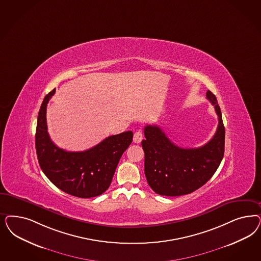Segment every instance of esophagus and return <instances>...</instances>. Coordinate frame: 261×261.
Returning a JSON list of instances; mask_svg holds the SVG:
<instances>
[{
  "label": "esophagus",
  "mask_w": 261,
  "mask_h": 261,
  "mask_svg": "<svg viewBox=\"0 0 261 261\" xmlns=\"http://www.w3.org/2000/svg\"><path fill=\"white\" fill-rule=\"evenodd\" d=\"M142 139H143V134H142V132H141V130L136 132L135 135H134V142H135V143H140V142L142 141Z\"/></svg>",
  "instance_id": "esophagus-1"
}]
</instances>
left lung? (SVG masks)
Here are the masks:
<instances>
[{"label": "left lung", "mask_w": 261, "mask_h": 261, "mask_svg": "<svg viewBox=\"0 0 261 261\" xmlns=\"http://www.w3.org/2000/svg\"><path fill=\"white\" fill-rule=\"evenodd\" d=\"M206 98L214 106L219 123L214 136L202 147L180 148L160 126L144 127V172L155 193L169 197L192 193L207 182L218 169L225 151V126L215 95L207 90Z\"/></svg>", "instance_id": "8db88e82"}]
</instances>
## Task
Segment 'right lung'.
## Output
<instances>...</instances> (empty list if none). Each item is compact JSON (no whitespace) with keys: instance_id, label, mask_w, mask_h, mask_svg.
I'll return each mask as SVG.
<instances>
[{"instance_id":"right-lung-1","label":"right lung","mask_w":261,"mask_h":261,"mask_svg":"<svg viewBox=\"0 0 261 261\" xmlns=\"http://www.w3.org/2000/svg\"><path fill=\"white\" fill-rule=\"evenodd\" d=\"M56 89L44 98L37 118L35 149L43 173L65 193L91 198L110 187L119 160L133 142V132L111 135L84 151H67L50 140L46 110Z\"/></svg>"}]
</instances>
